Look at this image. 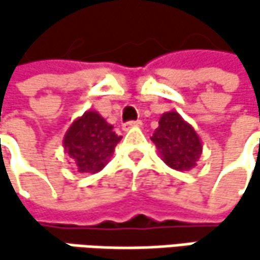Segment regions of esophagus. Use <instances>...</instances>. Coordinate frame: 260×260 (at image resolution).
Segmentation results:
<instances>
[{
    "label": "esophagus",
    "instance_id": "obj_1",
    "mask_svg": "<svg viewBox=\"0 0 260 260\" xmlns=\"http://www.w3.org/2000/svg\"><path fill=\"white\" fill-rule=\"evenodd\" d=\"M143 126V122L141 120H135V122H126L122 125V129L123 131H129L132 128H141Z\"/></svg>",
    "mask_w": 260,
    "mask_h": 260
}]
</instances>
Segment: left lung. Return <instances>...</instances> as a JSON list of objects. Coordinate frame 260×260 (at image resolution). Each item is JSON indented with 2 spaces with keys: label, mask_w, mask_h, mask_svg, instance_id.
<instances>
[{
  "label": "left lung",
  "mask_w": 260,
  "mask_h": 260,
  "mask_svg": "<svg viewBox=\"0 0 260 260\" xmlns=\"http://www.w3.org/2000/svg\"><path fill=\"white\" fill-rule=\"evenodd\" d=\"M158 123L159 126L150 140L155 143L162 161L178 172L194 169L203 149L196 129L176 111L164 113Z\"/></svg>",
  "instance_id": "obj_1"
}]
</instances>
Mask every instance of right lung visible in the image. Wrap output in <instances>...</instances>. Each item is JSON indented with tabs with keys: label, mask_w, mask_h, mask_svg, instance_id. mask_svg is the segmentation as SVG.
<instances>
[{
	"label": "right lung",
	"mask_w": 260,
	"mask_h": 260,
	"mask_svg": "<svg viewBox=\"0 0 260 260\" xmlns=\"http://www.w3.org/2000/svg\"><path fill=\"white\" fill-rule=\"evenodd\" d=\"M122 140L98 111H85L75 119L63 138L64 152L79 173H98L111 159Z\"/></svg>",
	"instance_id": "add662e5"
}]
</instances>
